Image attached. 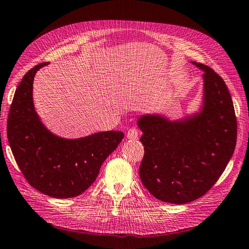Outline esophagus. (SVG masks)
I'll list each match as a JSON object with an SVG mask.
<instances>
[{
	"label": "esophagus",
	"mask_w": 249,
	"mask_h": 249,
	"mask_svg": "<svg viewBox=\"0 0 249 249\" xmlns=\"http://www.w3.org/2000/svg\"><path fill=\"white\" fill-rule=\"evenodd\" d=\"M138 137H139V131L136 127H132V128H130L128 130V132H127V139L136 140V139H138Z\"/></svg>",
	"instance_id": "esophagus-1"
}]
</instances>
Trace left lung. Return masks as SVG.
Instances as JSON below:
<instances>
[{
  "label": "left lung",
  "mask_w": 249,
  "mask_h": 249,
  "mask_svg": "<svg viewBox=\"0 0 249 249\" xmlns=\"http://www.w3.org/2000/svg\"><path fill=\"white\" fill-rule=\"evenodd\" d=\"M204 107L182 122L143 116L144 157L139 174L158 200L185 204L210 190L225 170L237 143V118L224 80L204 64Z\"/></svg>",
  "instance_id": "left-lung-1"
}]
</instances>
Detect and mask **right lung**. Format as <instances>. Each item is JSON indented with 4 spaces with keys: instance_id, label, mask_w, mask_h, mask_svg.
<instances>
[{
    "instance_id": "add662e5",
    "label": "right lung",
    "mask_w": 249,
    "mask_h": 249,
    "mask_svg": "<svg viewBox=\"0 0 249 249\" xmlns=\"http://www.w3.org/2000/svg\"><path fill=\"white\" fill-rule=\"evenodd\" d=\"M23 76L7 120V138L15 160L26 181L49 196L67 199L81 195L97 179L102 164L124 138L122 131H102L82 139L55 137L43 126L33 103L36 72Z\"/></svg>"
}]
</instances>
